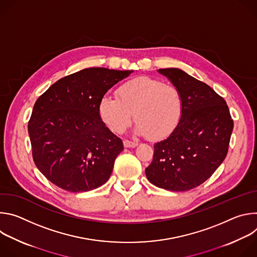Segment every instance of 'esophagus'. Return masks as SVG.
Here are the masks:
<instances>
[{
  "label": "esophagus",
  "mask_w": 257,
  "mask_h": 257,
  "mask_svg": "<svg viewBox=\"0 0 257 257\" xmlns=\"http://www.w3.org/2000/svg\"><path fill=\"white\" fill-rule=\"evenodd\" d=\"M123 143H124L125 148H128V149H134L137 146L136 142H132V141H129V140H124Z\"/></svg>",
  "instance_id": "obj_1"
}]
</instances>
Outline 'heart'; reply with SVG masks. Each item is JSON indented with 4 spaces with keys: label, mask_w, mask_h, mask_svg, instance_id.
I'll return each mask as SVG.
<instances>
[{
    "label": "heart",
    "mask_w": 257,
    "mask_h": 257,
    "mask_svg": "<svg viewBox=\"0 0 257 257\" xmlns=\"http://www.w3.org/2000/svg\"><path fill=\"white\" fill-rule=\"evenodd\" d=\"M118 96L104 95L98 103V115L106 127L122 133L137 122L135 133L161 140L171 135L183 114V98L179 89L163 81L140 76L119 86Z\"/></svg>",
    "instance_id": "obj_1"
}]
</instances>
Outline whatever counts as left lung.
Here are the masks:
<instances>
[{
	"instance_id": "left-lung-1",
	"label": "left lung",
	"mask_w": 257,
	"mask_h": 257,
	"mask_svg": "<svg viewBox=\"0 0 257 257\" xmlns=\"http://www.w3.org/2000/svg\"><path fill=\"white\" fill-rule=\"evenodd\" d=\"M181 92L183 114L175 131L154 148L145 175L154 185L187 191L206 181L224 162L233 131L225 99L181 69H159Z\"/></svg>"
}]
</instances>
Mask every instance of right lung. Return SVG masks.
<instances>
[{
  "mask_svg": "<svg viewBox=\"0 0 257 257\" xmlns=\"http://www.w3.org/2000/svg\"><path fill=\"white\" fill-rule=\"evenodd\" d=\"M133 71L86 68L55 82L35 101L28 133L35 166L56 186L86 192L103 185L124 150L98 103Z\"/></svg>",
  "mask_w": 257,
  "mask_h": 257,
  "instance_id": "right-lung-1",
  "label": "right lung"
}]
</instances>
